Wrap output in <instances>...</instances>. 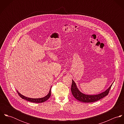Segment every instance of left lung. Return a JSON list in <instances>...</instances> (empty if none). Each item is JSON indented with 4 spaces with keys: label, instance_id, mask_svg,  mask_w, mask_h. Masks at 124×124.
Segmentation results:
<instances>
[{
    "label": "left lung",
    "instance_id": "8db88e82",
    "mask_svg": "<svg viewBox=\"0 0 124 124\" xmlns=\"http://www.w3.org/2000/svg\"><path fill=\"white\" fill-rule=\"evenodd\" d=\"M106 90L100 93L95 95H89L85 94L79 91L75 83L72 80V84L71 86V91L73 96L79 101L85 103H92L97 101L106 96L109 92L113 84Z\"/></svg>",
    "mask_w": 124,
    "mask_h": 124
}]
</instances>
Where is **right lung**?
Instances as JSON below:
<instances>
[{
	"instance_id": "1",
	"label": "right lung",
	"mask_w": 124,
	"mask_h": 124,
	"mask_svg": "<svg viewBox=\"0 0 124 124\" xmlns=\"http://www.w3.org/2000/svg\"><path fill=\"white\" fill-rule=\"evenodd\" d=\"M51 88L50 89L49 92L48 93V94L46 95L45 96L42 97V98H29L28 97H26L24 95H23L22 94H21L20 93H19L18 91H17V93H18V95L20 96V97L21 98H22L23 99H25L28 101L29 102H33V103H42V102H44L45 101H46V100H47L51 96Z\"/></svg>"
}]
</instances>
